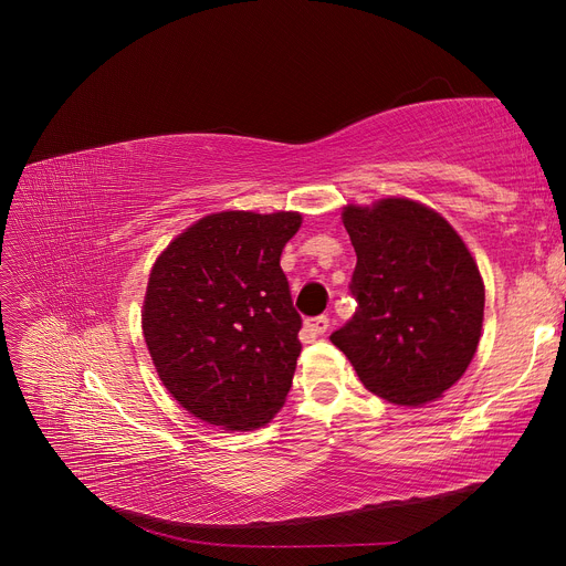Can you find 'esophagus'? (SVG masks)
I'll return each instance as SVG.
<instances>
[{"mask_svg": "<svg viewBox=\"0 0 566 566\" xmlns=\"http://www.w3.org/2000/svg\"><path fill=\"white\" fill-rule=\"evenodd\" d=\"M327 329H329V315L311 317V319H306V325H304V334L311 336V338H315V336H319V334H325Z\"/></svg>", "mask_w": 566, "mask_h": 566, "instance_id": "obj_1", "label": "esophagus"}]
</instances>
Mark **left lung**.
Masks as SVG:
<instances>
[{
	"mask_svg": "<svg viewBox=\"0 0 566 566\" xmlns=\"http://www.w3.org/2000/svg\"><path fill=\"white\" fill-rule=\"evenodd\" d=\"M357 266L355 315L329 338L368 391L421 406L470 366L483 319L479 269L453 228L419 202L345 207Z\"/></svg>",
	"mask_w": 566,
	"mask_h": 566,
	"instance_id": "left-lung-1",
	"label": "left lung"
}]
</instances>
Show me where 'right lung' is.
<instances>
[{
	"instance_id": "1",
	"label": "right lung",
	"mask_w": 566,
	"mask_h": 566,
	"mask_svg": "<svg viewBox=\"0 0 566 566\" xmlns=\"http://www.w3.org/2000/svg\"><path fill=\"white\" fill-rule=\"evenodd\" d=\"M302 217L223 211L179 234L151 269L143 329L166 389L198 419L251 430L272 419L302 353L281 253Z\"/></svg>"
}]
</instances>
